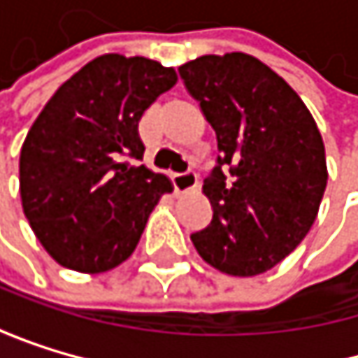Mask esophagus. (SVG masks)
I'll return each mask as SVG.
<instances>
[{"label": "esophagus", "mask_w": 358, "mask_h": 358, "mask_svg": "<svg viewBox=\"0 0 358 358\" xmlns=\"http://www.w3.org/2000/svg\"><path fill=\"white\" fill-rule=\"evenodd\" d=\"M173 189L178 193H189L197 187V173L195 171H182V173H173Z\"/></svg>", "instance_id": "34e87169"}]
</instances>
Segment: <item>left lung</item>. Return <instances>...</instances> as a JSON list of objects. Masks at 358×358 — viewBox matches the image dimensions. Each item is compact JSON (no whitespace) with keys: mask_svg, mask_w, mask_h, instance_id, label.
<instances>
[{"mask_svg":"<svg viewBox=\"0 0 358 358\" xmlns=\"http://www.w3.org/2000/svg\"><path fill=\"white\" fill-rule=\"evenodd\" d=\"M178 73L219 145L203 180L213 221L191 241L217 271L259 275L315 221L329 178L322 135L299 94L253 55H201Z\"/></svg>","mask_w":358,"mask_h":358,"instance_id":"left-lung-1","label":"left lung"}]
</instances>
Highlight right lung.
Returning <instances> with one entry per match:
<instances>
[{
	"label": "right lung",
	"instance_id": "right-lung-1",
	"mask_svg": "<svg viewBox=\"0 0 358 358\" xmlns=\"http://www.w3.org/2000/svg\"><path fill=\"white\" fill-rule=\"evenodd\" d=\"M155 59L101 55L85 64L40 111L19 161L23 213L57 264L105 273L135 251L171 182L135 165L139 120L176 85Z\"/></svg>",
	"mask_w": 358,
	"mask_h": 358
}]
</instances>
